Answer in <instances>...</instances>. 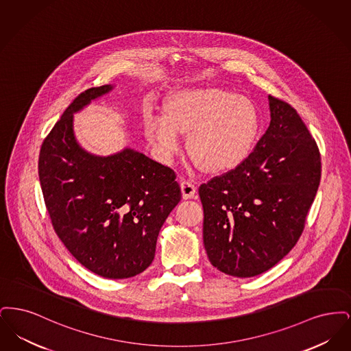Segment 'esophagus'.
Returning a JSON list of instances; mask_svg holds the SVG:
<instances>
[{"label":"esophagus","instance_id":"1","mask_svg":"<svg viewBox=\"0 0 351 351\" xmlns=\"http://www.w3.org/2000/svg\"><path fill=\"white\" fill-rule=\"evenodd\" d=\"M182 188V193H183V199L188 200V199H193L196 196V185L189 182V180H184L180 184Z\"/></svg>","mask_w":351,"mask_h":351}]
</instances>
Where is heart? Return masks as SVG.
<instances>
[{
    "label": "heart",
    "instance_id": "b5f03b06",
    "mask_svg": "<svg viewBox=\"0 0 351 351\" xmlns=\"http://www.w3.org/2000/svg\"><path fill=\"white\" fill-rule=\"evenodd\" d=\"M259 132L256 105L216 86L183 89L167 101L166 114L146 118V135L165 160H171L182 149L180 134H188V154L212 173L242 165Z\"/></svg>",
    "mask_w": 351,
    "mask_h": 351
}]
</instances>
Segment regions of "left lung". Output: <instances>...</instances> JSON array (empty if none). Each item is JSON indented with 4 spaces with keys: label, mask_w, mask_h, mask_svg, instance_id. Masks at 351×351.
Returning <instances> with one entry per match:
<instances>
[{
    "label": "left lung",
    "mask_w": 351,
    "mask_h": 351,
    "mask_svg": "<svg viewBox=\"0 0 351 351\" xmlns=\"http://www.w3.org/2000/svg\"><path fill=\"white\" fill-rule=\"evenodd\" d=\"M271 122L249 158L201 184L204 246L210 263L252 278L293 249L321 179L317 143L298 112L268 96Z\"/></svg>",
    "instance_id": "8db88e82"
}]
</instances>
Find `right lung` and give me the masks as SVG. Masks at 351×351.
Segmentation results:
<instances>
[{"mask_svg":"<svg viewBox=\"0 0 351 351\" xmlns=\"http://www.w3.org/2000/svg\"><path fill=\"white\" fill-rule=\"evenodd\" d=\"M112 89L89 88L68 106L42 143L38 173L67 250L102 278L126 279L152 263L160 228L182 191L171 168L142 152L97 156L77 143L73 114Z\"/></svg>","mask_w":351,"mask_h":351,"instance_id":"add662e5","label":"right lung"}]
</instances>
